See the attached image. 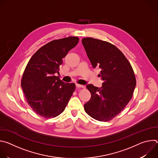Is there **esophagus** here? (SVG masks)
<instances>
[{
    "label": "esophagus",
    "instance_id": "1",
    "mask_svg": "<svg viewBox=\"0 0 158 158\" xmlns=\"http://www.w3.org/2000/svg\"><path fill=\"white\" fill-rule=\"evenodd\" d=\"M76 87H77V88H84V87H85L84 85H81V84H76Z\"/></svg>",
    "mask_w": 158,
    "mask_h": 158
}]
</instances>
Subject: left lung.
<instances>
[{
  "label": "left lung",
  "instance_id": "1",
  "mask_svg": "<svg viewBox=\"0 0 158 158\" xmlns=\"http://www.w3.org/2000/svg\"><path fill=\"white\" fill-rule=\"evenodd\" d=\"M82 44L93 68L99 66L104 81L101 87L86 85L91 98L84 107L86 113L99 121H108L119 114L132 98L136 80L132 67L113 44L86 37Z\"/></svg>",
  "mask_w": 158,
  "mask_h": 158
}]
</instances>
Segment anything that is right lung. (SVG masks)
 I'll return each mask as SVG.
<instances>
[{
	"mask_svg": "<svg viewBox=\"0 0 158 158\" xmlns=\"http://www.w3.org/2000/svg\"><path fill=\"white\" fill-rule=\"evenodd\" d=\"M77 37L52 40L40 48L29 60L21 80L26 100L37 114L51 118L64 110L76 85L60 80L59 65L79 42Z\"/></svg>",
	"mask_w": 158,
	"mask_h": 158,
	"instance_id": "1",
	"label": "right lung"
}]
</instances>
